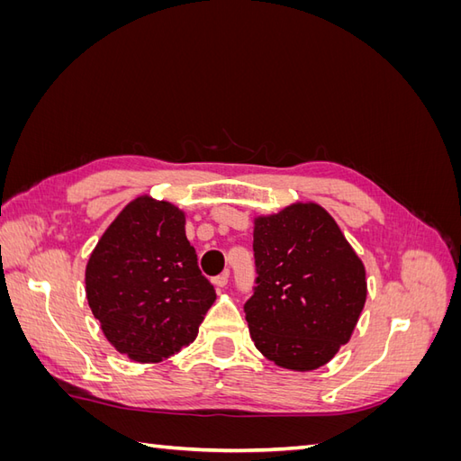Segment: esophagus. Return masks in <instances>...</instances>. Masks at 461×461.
Masks as SVG:
<instances>
[{"mask_svg": "<svg viewBox=\"0 0 461 461\" xmlns=\"http://www.w3.org/2000/svg\"><path fill=\"white\" fill-rule=\"evenodd\" d=\"M227 283H229V273H221V275L213 276V285H215L217 288H225Z\"/></svg>", "mask_w": 461, "mask_h": 461, "instance_id": "34e87169", "label": "esophagus"}]
</instances>
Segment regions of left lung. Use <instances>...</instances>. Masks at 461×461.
Returning <instances> with one entry per match:
<instances>
[{
  "instance_id": "left-lung-1",
  "label": "left lung",
  "mask_w": 461,
  "mask_h": 461,
  "mask_svg": "<svg viewBox=\"0 0 461 461\" xmlns=\"http://www.w3.org/2000/svg\"><path fill=\"white\" fill-rule=\"evenodd\" d=\"M254 258L258 276L244 313L256 348L285 369L325 366L364 310V263L317 203L258 217Z\"/></svg>"
}]
</instances>
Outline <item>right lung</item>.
<instances>
[{
  "mask_svg": "<svg viewBox=\"0 0 461 461\" xmlns=\"http://www.w3.org/2000/svg\"><path fill=\"white\" fill-rule=\"evenodd\" d=\"M86 298L105 339L134 361H161L194 342L215 288L169 202H131L94 248Z\"/></svg>",
  "mask_w": 461,
  "mask_h": 461,
  "instance_id": "add662e5",
  "label": "right lung"
}]
</instances>
